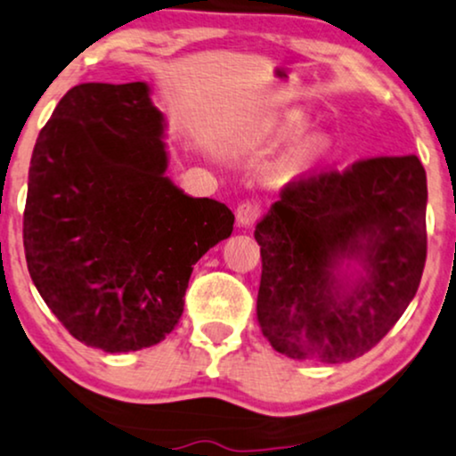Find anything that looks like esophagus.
I'll return each mask as SVG.
<instances>
[{
  "mask_svg": "<svg viewBox=\"0 0 456 456\" xmlns=\"http://www.w3.org/2000/svg\"><path fill=\"white\" fill-rule=\"evenodd\" d=\"M261 212L263 208L256 201H241L238 210H235V216H238V223L241 227H250V224H255L261 218Z\"/></svg>",
  "mask_w": 456,
  "mask_h": 456,
  "instance_id": "obj_1",
  "label": "esophagus"
}]
</instances>
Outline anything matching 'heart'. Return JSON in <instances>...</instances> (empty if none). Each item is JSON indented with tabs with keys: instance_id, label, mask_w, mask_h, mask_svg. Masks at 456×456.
I'll use <instances>...</instances> for the list:
<instances>
[{
	"instance_id": "obj_1",
	"label": "heart",
	"mask_w": 456,
	"mask_h": 456,
	"mask_svg": "<svg viewBox=\"0 0 456 456\" xmlns=\"http://www.w3.org/2000/svg\"><path fill=\"white\" fill-rule=\"evenodd\" d=\"M298 132H301V128H298V126H292V128H288V134H292V136L298 134ZM309 153H311V155L318 153V145H315V142L309 147Z\"/></svg>"
}]
</instances>
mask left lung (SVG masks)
<instances>
[{"instance_id": "left-lung-1", "label": "left lung", "mask_w": 456, "mask_h": 456, "mask_svg": "<svg viewBox=\"0 0 456 456\" xmlns=\"http://www.w3.org/2000/svg\"><path fill=\"white\" fill-rule=\"evenodd\" d=\"M428 176L417 155H379L292 178L256 224V315L271 347L343 364L370 351L417 295L428 258ZM354 257L364 274L336 278Z\"/></svg>"}]
</instances>
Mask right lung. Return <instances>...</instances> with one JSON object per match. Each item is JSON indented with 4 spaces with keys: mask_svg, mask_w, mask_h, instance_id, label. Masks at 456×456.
<instances>
[{
    "mask_svg": "<svg viewBox=\"0 0 456 456\" xmlns=\"http://www.w3.org/2000/svg\"><path fill=\"white\" fill-rule=\"evenodd\" d=\"M164 118L149 86L79 84L39 132L22 244L33 284L69 334L109 354L164 341L193 265L235 216L166 172Z\"/></svg>",
    "mask_w": 456,
    "mask_h": 456,
    "instance_id": "add662e5",
    "label": "right lung"
}]
</instances>
